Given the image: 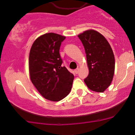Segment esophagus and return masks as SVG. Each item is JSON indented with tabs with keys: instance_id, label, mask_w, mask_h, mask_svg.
I'll return each mask as SVG.
<instances>
[{
	"instance_id": "34e87169",
	"label": "esophagus",
	"mask_w": 135,
	"mask_h": 135,
	"mask_svg": "<svg viewBox=\"0 0 135 135\" xmlns=\"http://www.w3.org/2000/svg\"><path fill=\"white\" fill-rule=\"evenodd\" d=\"M79 71H80V69H79V68H77V69H75V70H74L76 74H78V73H79Z\"/></svg>"
}]
</instances>
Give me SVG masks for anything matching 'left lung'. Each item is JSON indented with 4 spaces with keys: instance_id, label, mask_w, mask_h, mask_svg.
I'll list each match as a JSON object with an SVG mask.
<instances>
[{
    "instance_id": "left-lung-1",
    "label": "left lung",
    "mask_w": 135,
    "mask_h": 135,
    "mask_svg": "<svg viewBox=\"0 0 135 135\" xmlns=\"http://www.w3.org/2000/svg\"><path fill=\"white\" fill-rule=\"evenodd\" d=\"M78 36L84 46L89 68L84 82L93 91L104 92L112 81L115 69L111 46L104 36L94 30L84 31Z\"/></svg>"
}]
</instances>
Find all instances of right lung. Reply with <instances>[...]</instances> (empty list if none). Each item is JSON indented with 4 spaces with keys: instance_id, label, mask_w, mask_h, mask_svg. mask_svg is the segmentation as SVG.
Listing matches in <instances>:
<instances>
[{
    "instance_id": "right-lung-1",
    "label": "right lung",
    "mask_w": 135,
    "mask_h": 135,
    "mask_svg": "<svg viewBox=\"0 0 135 135\" xmlns=\"http://www.w3.org/2000/svg\"><path fill=\"white\" fill-rule=\"evenodd\" d=\"M65 36L50 32L39 36L31 46L28 58L30 78L40 95L51 101L66 97L72 89L74 75L62 66L59 54Z\"/></svg>"
}]
</instances>
